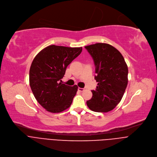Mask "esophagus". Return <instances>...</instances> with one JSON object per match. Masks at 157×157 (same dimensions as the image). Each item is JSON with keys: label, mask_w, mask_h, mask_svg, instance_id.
Wrapping results in <instances>:
<instances>
[{"label": "esophagus", "mask_w": 157, "mask_h": 157, "mask_svg": "<svg viewBox=\"0 0 157 157\" xmlns=\"http://www.w3.org/2000/svg\"><path fill=\"white\" fill-rule=\"evenodd\" d=\"M78 90L79 92H83L85 90V88H78Z\"/></svg>", "instance_id": "1"}]
</instances>
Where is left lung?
I'll list each match as a JSON object with an SVG mask.
<instances>
[{
    "label": "left lung",
    "mask_w": 157,
    "mask_h": 157,
    "mask_svg": "<svg viewBox=\"0 0 157 157\" xmlns=\"http://www.w3.org/2000/svg\"><path fill=\"white\" fill-rule=\"evenodd\" d=\"M92 56L95 66V79L98 83L92 97L87 101L90 109L107 113L121 101L128 84V67L117 49L106 43L85 47Z\"/></svg>",
    "instance_id": "obj_1"
}]
</instances>
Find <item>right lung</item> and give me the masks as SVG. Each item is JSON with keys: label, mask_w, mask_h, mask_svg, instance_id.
Listing matches in <instances>:
<instances>
[{"label": "right lung", "mask_w": 157, "mask_h": 157, "mask_svg": "<svg viewBox=\"0 0 157 157\" xmlns=\"http://www.w3.org/2000/svg\"><path fill=\"white\" fill-rule=\"evenodd\" d=\"M82 47L48 46L34 58L29 71V83L37 102L48 111L60 113L71 106L78 86L62 83L66 68L80 55Z\"/></svg>", "instance_id": "1"}]
</instances>
